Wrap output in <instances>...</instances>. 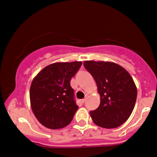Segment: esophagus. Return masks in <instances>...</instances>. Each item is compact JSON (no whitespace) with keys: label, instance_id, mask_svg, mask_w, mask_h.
I'll return each mask as SVG.
<instances>
[{"label":"esophagus","instance_id":"1","mask_svg":"<svg viewBox=\"0 0 157 157\" xmlns=\"http://www.w3.org/2000/svg\"><path fill=\"white\" fill-rule=\"evenodd\" d=\"M87 97H88V95H87V94H86V97H85V98H84V99H82V102H83V103H84V102H86V98H87Z\"/></svg>","mask_w":157,"mask_h":157}]
</instances>
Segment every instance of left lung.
Returning <instances> with one entry per match:
<instances>
[{
  "label": "left lung",
  "mask_w": 157,
  "mask_h": 157,
  "mask_svg": "<svg viewBox=\"0 0 157 157\" xmlns=\"http://www.w3.org/2000/svg\"><path fill=\"white\" fill-rule=\"evenodd\" d=\"M100 95V104L90 111L93 122L105 128H114L128 119L134 109L137 90L130 74L118 64L89 60L83 63Z\"/></svg>",
  "instance_id": "left-lung-1"
}]
</instances>
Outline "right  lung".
I'll use <instances>...</instances> for the list:
<instances>
[{
    "label": "right lung",
    "instance_id": "right-lung-1",
    "mask_svg": "<svg viewBox=\"0 0 157 157\" xmlns=\"http://www.w3.org/2000/svg\"><path fill=\"white\" fill-rule=\"evenodd\" d=\"M82 62L55 63L45 67L32 80L30 102L38 121L50 129L66 127L78 105L70 85Z\"/></svg>",
    "mask_w": 157,
    "mask_h": 157
}]
</instances>
